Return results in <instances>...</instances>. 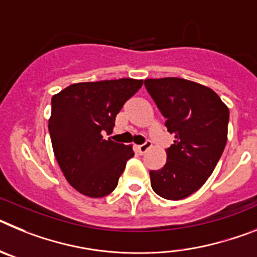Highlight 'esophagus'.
Returning a JSON list of instances; mask_svg holds the SVG:
<instances>
[{
	"instance_id": "esophagus-1",
	"label": "esophagus",
	"mask_w": 257,
	"mask_h": 257,
	"mask_svg": "<svg viewBox=\"0 0 257 257\" xmlns=\"http://www.w3.org/2000/svg\"><path fill=\"white\" fill-rule=\"evenodd\" d=\"M149 148H152V143L151 142H147L142 145H138V151H139L140 154H144L145 152L148 151Z\"/></svg>"
}]
</instances>
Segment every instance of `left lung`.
Returning <instances> with one entry per match:
<instances>
[{"label":"left lung","mask_w":257,"mask_h":257,"mask_svg":"<svg viewBox=\"0 0 257 257\" xmlns=\"http://www.w3.org/2000/svg\"><path fill=\"white\" fill-rule=\"evenodd\" d=\"M144 85L175 136L165 166L149 172L152 189L171 201L187 198L206 183L224 152L229 108L210 87L188 79L149 78Z\"/></svg>","instance_id":"obj_1"}]
</instances>
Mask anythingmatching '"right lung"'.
<instances>
[{"mask_svg": "<svg viewBox=\"0 0 257 257\" xmlns=\"http://www.w3.org/2000/svg\"><path fill=\"white\" fill-rule=\"evenodd\" d=\"M143 86V79L79 82L51 99L49 131L54 154L68 183L83 196L101 198L113 192L134 157L133 145L104 139L115 115Z\"/></svg>", "mask_w": 257, "mask_h": 257, "instance_id": "right-lung-1", "label": "right lung"}]
</instances>
